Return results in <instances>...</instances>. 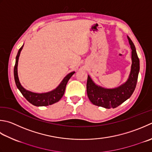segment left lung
<instances>
[{
	"instance_id": "8db88e82",
	"label": "left lung",
	"mask_w": 152,
	"mask_h": 152,
	"mask_svg": "<svg viewBox=\"0 0 152 152\" xmlns=\"http://www.w3.org/2000/svg\"><path fill=\"white\" fill-rule=\"evenodd\" d=\"M128 37L132 49L131 70L127 81L113 89H107L96 85L88 75L86 88L89 99L95 105L104 108H116L132 96L135 90L140 71V61L134 45Z\"/></svg>"
}]
</instances>
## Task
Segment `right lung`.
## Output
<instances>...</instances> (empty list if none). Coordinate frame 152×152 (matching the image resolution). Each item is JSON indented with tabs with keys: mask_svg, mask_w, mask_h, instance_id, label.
Listing matches in <instances>:
<instances>
[{
	"mask_svg": "<svg viewBox=\"0 0 152 152\" xmlns=\"http://www.w3.org/2000/svg\"><path fill=\"white\" fill-rule=\"evenodd\" d=\"M23 47V45L21 47V48L19 49L18 52V54L16 57V63H15V66L14 68V80L17 88H18V90L20 91L21 93H22L23 96L24 97L29 103L35 106H48L50 105H52L53 103L58 102L62 97V96H63L68 81L71 78V76L75 73V72H72L68 74V75L64 77V78L62 80V81L61 82V84L58 85L57 88L49 92L42 94H37L29 91L28 90H26V89L23 88L22 87V86L21 85L18 79V59L20 55V52L21 50H22Z\"/></svg>",
	"mask_w": 152,
	"mask_h": 152,
	"instance_id": "right-lung-1",
	"label": "right lung"
}]
</instances>
